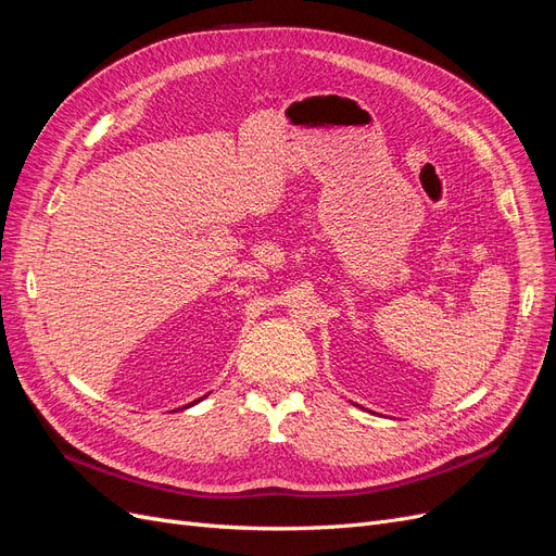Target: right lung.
<instances>
[{
	"label": "right lung",
	"instance_id": "right-lung-1",
	"mask_svg": "<svg viewBox=\"0 0 556 556\" xmlns=\"http://www.w3.org/2000/svg\"><path fill=\"white\" fill-rule=\"evenodd\" d=\"M194 403H197V401H194Z\"/></svg>",
	"mask_w": 556,
	"mask_h": 556
}]
</instances>
